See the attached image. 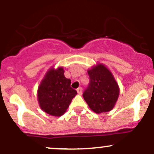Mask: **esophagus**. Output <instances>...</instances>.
Here are the masks:
<instances>
[{"mask_svg":"<svg viewBox=\"0 0 154 154\" xmlns=\"http://www.w3.org/2000/svg\"><path fill=\"white\" fill-rule=\"evenodd\" d=\"M77 93H78L79 95H82V88H77Z\"/></svg>","mask_w":154,"mask_h":154,"instance_id":"esophagus-1","label":"esophagus"}]
</instances>
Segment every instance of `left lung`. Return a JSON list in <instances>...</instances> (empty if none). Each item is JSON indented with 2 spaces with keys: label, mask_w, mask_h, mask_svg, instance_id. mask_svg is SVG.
<instances>
[{
  "label": "left lung",
  "mask_w": 154,
  "mask_h": 154,
  "mask_svg": "<svg viewBox=\"0 0 154 154\" xmlns=\"http://www.w3.org/2000/svg\"><path fill=\"white\" fill-rule=\"evenodd\" d=\"M90 82L83 93L88 106L96 114L108 112L115 106L119 88L112 73L101 63L88 70Z\"/></svg>",
  "instance_id": "8db88e82"
}]
</instances>
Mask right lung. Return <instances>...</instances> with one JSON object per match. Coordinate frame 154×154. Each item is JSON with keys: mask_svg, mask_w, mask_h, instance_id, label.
Returning <instances> with one entry per match:
<instances>
[{"mask_svg": "<svg viewBox=\"0 0 154 154\" xmlns=\"http://www.w3.org/2000/svg\"><path fill=\"white\" fill-rule=\"evenodd\" d=\"M71 80L64 77L62 67L51 68L38 89L40 109L52 116H60L66 112L72 98L77 94L71 88Z\"/></svg>", "mask_w": 154, "mask_h": 154, "instance_id": "right-lung-1", "label": "right lung"}]
</instances>
